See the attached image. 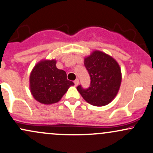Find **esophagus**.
I'll list each match as a JSON object with an SVG mask.
<instances>
[{
	"label": "esophagus",
	"mask_w": 153,
	"mask_h": 153,
	"mask_svg": "<svg viewBox=\"0 0 153 153\" xmlns=\"http://www.w3.org/2000/svg\"><path fill=\"white\" fill-rule=\"evenodd\" d=\"M74 83H75V86H77V85L79 84V80L78 79H76V80H74Z\"/></svg>",
	"instance_id": "34e87169"
}]
</instances>
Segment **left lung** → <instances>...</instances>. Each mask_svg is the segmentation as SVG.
I'll list each match as a JSON object with an SVG mask.
<instances>
[{
	"mask_svg": "<svg viewBox=\"0 0 153 153\" xmlns=\"http://www.w3.org/2000/svg\"><path fill=\"white\" fill-rule=\"evenodd\" d=\"M84 65L91 77L90 87H77L85 101L93 106L108 104L117 96L122 82L118 62L112 57L96 50L84 59Z\"/></svg>",
	"mask_w": 153,
	"mask_h": 153,
	"instance_id": "1",
	"label": "left lung"
}]
</instances>
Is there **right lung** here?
Segmentation results:
<instances>
[{
    "mask_svg": "<svg viewBox=\"0 0 153 153\" xmlns=\"http://www.w3.org/2000/svg\"><path fill=\"white\" fill-rule=\"evenodd\" d=\"M29 82L32 96L44 104L58 102L69 87L74 85L67 79L65 71L57 69L54 59L38 62L31 71Z\"/></svg>",
    "mask_w": 153,
    "mask_h": 153,
    "instance_id": "add662e5",
    "label": "right lung"
}]
</instances>
